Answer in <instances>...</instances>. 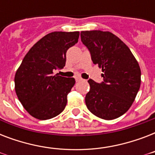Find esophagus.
Masks as SVG:
<instances>
[{
  "label": "esophagus",
  "mask_w": 155,
  "mask_h": 155,
  "mask_svg": "<svg viewBox=\"0 0 155 155\" xmlns=\"http://www.w3.org/2000/svg\"><path fill=\"white\" fill-rule=\"evenodd\" d=\"M75 80H76V82H78V81H80V80H82V78L80 77V76H75Z\"/></svg>",
  "instance_id": "1"
}]
</instances>
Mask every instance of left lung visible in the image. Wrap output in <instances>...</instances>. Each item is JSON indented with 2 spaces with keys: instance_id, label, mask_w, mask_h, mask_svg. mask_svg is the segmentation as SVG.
<instances>
[{
  "instance_id": "left-lung-1",
  "label": "left lung",
  "mask_w": 155,
  "mask_h": 155,
  "mask_svg": "<svg viewBox=\"0 0 155 155\" xmlns=\"http://www.w3.org/2000/svg\"><path fill=\"white\" fill-rule=\"evenodd\" d=\"M80 36L93 63L103 72L101 84L88 80L87 108L101 119H116L129 110L136 98L141 85L139 64L130 48L113 33L90 30L82 31Z\"/></svg>"
}]
</instances>
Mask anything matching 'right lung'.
<instances>
[{
	"label": "right lung",
	"instance_id": "obj_1",
	"mask_svg": "<svg viewBox=\"0 0 155 155\" xmlns=\"http://www.w3.org/2000/svg\"><path fill=\"white\" fill-rule=\"evenodd\" d=\"M79 36V31L50 33L23 58L14 77L15 91L33 117L48 120L64 110L75 80L54 74V71L65 66L67 51L77 43Z\"/></svg>",
	"mask_w": 155,
	"mask_h": 155
}]
</instances>
